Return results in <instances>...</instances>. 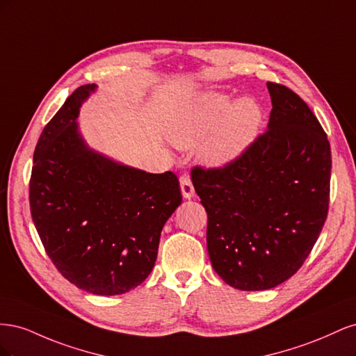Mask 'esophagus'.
<instances>
[{
    "instance_id": "1",
    "label": "esophagus",
    "mask_w": 356,
    "mask_h": 356,
    "mask_svg": "<svg viewBox=\"0 0 356 356\" xmlns=\"http://www.w3.org/2000/svg\"><path fill=\"white\" fill-rule=\"evenodd\" d=\"M179 186H181V191H182V196H184V199H191L193 196H195V187H193L190 175H187V174L181 175Z\"/></svg>"
}]
</instances>
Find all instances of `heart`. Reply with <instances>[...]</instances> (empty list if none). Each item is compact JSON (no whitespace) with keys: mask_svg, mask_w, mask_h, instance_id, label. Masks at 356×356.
<instances>
[{"mask_svg":"<svg viewBox=\"0 0 356 356\" xmlns=\"http://www.w3.org/2000/svg\"><path fill=\"white\" fill-rule=\"evenodd\" d=\"M263 122L260 104L250 96L233 101L229 93L204 92L182 104L169 126L170 138L182 148L196 147L208 168H224L250 147Z\"/></svg>","mask_w":356,"mask_h":356,"instance_id":"heart-1","label":"heart"}]
</instances>
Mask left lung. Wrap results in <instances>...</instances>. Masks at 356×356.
Returning a JSON list of instances; mask_svg holds the SVG:
<instances>
[{"label": "left lung", "instance_id": "left-lung-1", "mask_svg": "<svg viewBox=\"0 0 356 356\" xmlns=\"http://www.w3.org/2000/svg\"><path fill=\"white\" fill-rule=\"evenodd\" d=\"M267 131L233 163L191 170L208 212L213 270L242 291L277 286L305 263L328 213L331 149L307 104L267 83Z\"/></svg>", "mask_w": 356, "mask_h": 356}]
</instances>
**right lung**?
Returning a JSON list of instances; mask_svg holds the SVG:
<instances>
[{
    "label": "right lung",
    "mask_w": 356,
    "mask_h": 356,
    "mask_svg": "<svg viewBox=\"0 0 356 356\" xmlns=\"http://www.w3.org/2000/svg\"><path fill=\"white\" fill-rule=\"evenodd\" d=\"M98 86L75 90L42 131L29 182L32 221L58 270L98 296L152 273L160 233L182 202L175 174H149L93 149L77 122Z\"/></svg>",
    "instance_id": "right-lung-1"
}]
</instances>
